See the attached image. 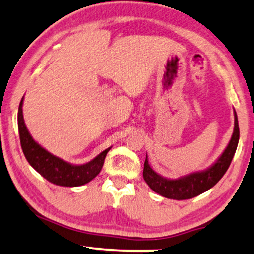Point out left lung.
<instances>
[{"label": "left lung", "instance_id": "1", "mask_svg": "<svg viewBox=\"0 0 254 254\" xmlns=\"http://www.w3.org/2000/svg\"><path fill=\"white\" fill-rule=\"evenodd\" d=\"M239 142V125L237 112L234 111V129L226 149L221 153L219 158L213 163L210 168L189 173L186 176L176 179L165 178L157 173L151 168L147 160V155L144 163L143 177L146 184L152 189L156 193L169 199L184 200V199L193 198L195 195L204 193L205 191L213 188L221 177L225 175L232 158L236 153Z\"/></svg>", "mask_w": 254, "mask_h": 254}]
</instances>
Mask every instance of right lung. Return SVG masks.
<instances>
[{
	"instance_id": "obj_1",
	"label": "right lung",
	"mask_w": 254,
	"mask_h": 254,
	"mask_svg": "<svg viewBox=\"0 0 254 254\" xmlns=\"http://www.w3.org/2000/svg\"><path fill=\"white\" fill-rule=\"evenodd\" d=\"M23 99L24 97H22L20 107H18L17 125L22 150H23L29 164L33 166L42 177H44L47 181L55 185L73 188V186L84 185L92 181L103 168L104 159L111 146L105 149L103 152H101L85 164L75 165L61 159L60 157H56L44 147H42L31 137L24 123L23 110H22Z\"/></svg>"
}]
</instances>
